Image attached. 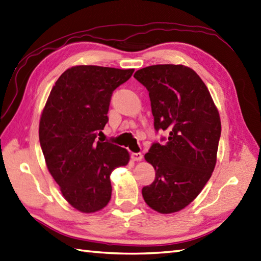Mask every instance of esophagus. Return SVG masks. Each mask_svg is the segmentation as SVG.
<instances>
[{"label":"esophagus","mask_w":261,"mask_h":261,"mask_svg":"<svg viewBox=\"0 0 261 261\" xmlns=\"http://www.w3.org/2000/svg\"><path fill=\"white\" fill-rule=\"evenodd\" d=\"M142 159H143V154L142 153H133L132 154V160L142 161Z\"/></svg>","instance_id":"34e87169"}]
</instances>
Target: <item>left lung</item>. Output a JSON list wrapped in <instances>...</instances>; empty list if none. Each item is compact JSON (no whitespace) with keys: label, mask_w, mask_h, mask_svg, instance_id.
Listing matches in <instances>:
<instances>
[{"label":"left lung","mask_w":261,"mask_h":261,"mask_svg":"<svg viewBox=\"0 0 261 261\" xmlns=\"http://www.w3.org/2000/svg\"><path fill=\"white\" fill-rule=\"evenodd\" d=\"M148 90L154 128L169 133L153 143L145 160L155 179L142 190L147 205L160 213L177 212L200 194L212 175L221 121L205 84L183 65H155L134 74Z\"/></svg>","instance_id":"8db88e82"}]
</instances>
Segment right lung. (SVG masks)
<instances>
[{
	"label": "right lung",
	"instance_id": "obj_1",
	"mask_svg": "<svg viewBox=\"0 0 261 261\" xmlns=\"http://www.w3.org/2000/svg\"><path fill=\"white\" fill-rule=\"evenodd\" d=\"M134 69L74 66L52 87L39 124L45 164L68 203L84 213L105 207L112 198V172L129 162L115 144L97 141L108 121L113 91Z\"/></svg>",
	"mask_w": 261,
	"mask_h": 261
}]
</instances>
